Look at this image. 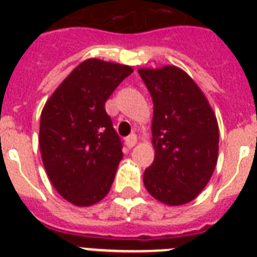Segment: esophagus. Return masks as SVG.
Wrapping results in <instances>:
<instances>
[{
	"instance_id": "34e87169",
	"label": "esophagus",
	"mask_w": 257,
	"mask_h": 257,
	"mask_svg": "<svg viewBox=\"0 0 257 257\" xmlns=\"http://www.w3.org/2000/svg\"><path fill=\"white\" fill-rule=\"evenodd\" d=\"M137 143V136L136 135H129L128 137H125V145L128 147L129 149L133 148Z\"/></svg>"
}]
</instances>
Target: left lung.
<instances>
[{
	"label": "left lung",
	"mask_w": 257,
	"mask_h": 257,
	"mask_svg": "<svg viewBox=\"0 0 257 257\" xmlns=\"http://www.w3.org/2000/svg\"><path fill=\"white\" fill-rule=\"evenodd\" d=\"M153 100L155 160L144 172L147 191L161 203L181 205L211 179L219 153V126L196 82L176 66L139 69Z\"/></svg>",
	"instance_id": "obj_1"
}]
</instances>
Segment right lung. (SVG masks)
<instances>
[{"label": "right lung", "instance_id": "add662e5", "mask_svg": "<svg viewBox=\"0 0 257 257\" xmlns=\"http://www.w3.org/2000/svg\"><path fill=\"white\" fill-rule=\"evenodd\" d=\"M128 65L89 58L61 82L42 109L40 151L56 191L77 207L108 195L122 144L105 102L132 73Z\"/></svg>", "mask_w": 257, "mask_h": 257}]
</instances>
